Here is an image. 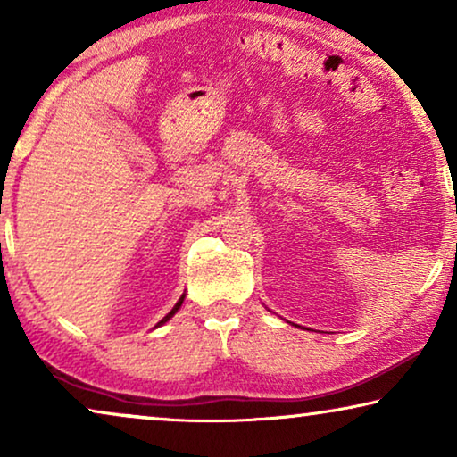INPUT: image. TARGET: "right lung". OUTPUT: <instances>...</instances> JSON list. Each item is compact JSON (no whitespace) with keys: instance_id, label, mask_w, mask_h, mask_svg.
Returning <instances> with one entry per match:
<instances>
[{"instance_id":"right-lung-1","label":"right lung","mask_w":457,"mask_h":457,"mask_svg":"<svg viewBox=\"0 0 457 457\" xmlns=\"http://www.w3.org/2000/svg\"><path fill=\"white\" fill-rule=\"evenodd\" d=\"M177 310H179V305H177V308H174V310L170 312V314H168V316H166V318H164V320H162V322H166V320H168V318H170V316H172V314H174V312H177ZM162 322H160V324H162Z\"/></svg>"}]
</instances>
